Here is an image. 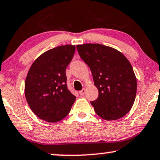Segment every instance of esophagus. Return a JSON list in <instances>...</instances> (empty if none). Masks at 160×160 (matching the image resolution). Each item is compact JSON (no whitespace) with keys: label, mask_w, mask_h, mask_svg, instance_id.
Listing matches in <instances>:
<instances>
[{"label":"esophagus","mask_w":160,"mask_h":160,"mask_svg":"<svg viewBox=\"0 0 160 160\" xmlns=\"http://www.w3.org/2000/svg\"><path fill=\"white\" fill-rule=\"evenodd\" d=\"M86 88H82L81 91L79 92V93H80V96H83L85 93H86Z\"/></svg>","instance_id":"1"}]
</instances>
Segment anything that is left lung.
<instances>
[{
	"label": "left lung",
	"instance_id": "left-lung-1",
	"mask_svg": "<svg viewBox=\"0 0 160 160\" xmlns=\"http://www.w3.org/2000/svg\"><path fill=\"white\" fill-rule=\"evenodd\" d=\"M80 58L90 68L99 97L91 102L98 116L107 121L129 112L137 92L132 67L121 52L100 44L77 45Z\"/></svg>",
	"mask_w": 160,
	"mask_h": 160
}]
</instances>
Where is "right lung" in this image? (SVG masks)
<instances>
[{
  "label": "right lung",
  "mask_w": 160,
  "mask_h": 160,
  "mask_svg": "<svg viewBox=\"0 0 160 160\" xmlns=\"http://www.w3.org/2000/svg\"><path fill=\"white\" fill-rule=\"evenodd\" d=\"M71 44L49 50L36 59L28 72L25 95L36 116L48 122H58L69 114L75 96L67 88L66 69L73 58Z\"/></svg>",
  "instance_id": "add662e5"
}]
</instances>
